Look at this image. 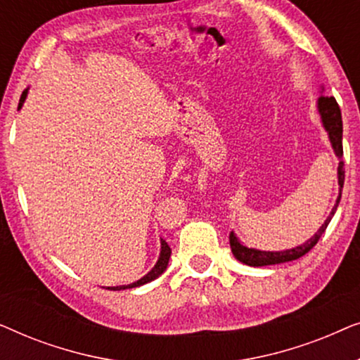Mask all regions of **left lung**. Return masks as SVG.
<instances>
[{"label": "left lung", "instance_id": "left-lung-1", "mask_svg": "<svg viewBox=\"0 0 360 360\" xmlns=\"http://www.w3.org/2000/svg\"><path fill=\"white\" fill-rule=\"evenodd\" d=\"M318 111L319 116H321L323 127L328 132L329 142H331V147L334 154L339 159L338 165V185H339V195L336 200V205L333 206L331 213L324 221L321 228L318 229V233H314L311 238H309L307 243L297 245V248L285 249V250H260L254 248H248L244 243H240L238 236L233 233L229 234V244L231 250H233L234 257L245 265H250V267H265V265H275V264H283V262H292V260H297L303 257L304 254L309 252L316 243L321 238L324 231H326L329 221L333 219L334 213H336L339 200H341L342 193V185H344V162H342V117H341V110H339V105L334 100V96H324L323 88L321 95L318 98Z\"/></svg>", "mask_w": 360, "mask_h": 360}]
</instances>
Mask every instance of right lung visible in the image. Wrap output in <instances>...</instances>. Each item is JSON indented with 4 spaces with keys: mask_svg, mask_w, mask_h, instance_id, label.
<instances>
[{
    "mask_svg": "<svg viewBox=\"0 0 360 360\" xmlns=\"http://www.w3.org/2000/svg\"><path fill=\"white\" fill-rule=\"evenodd\" d=\"M27 91H29V88H26V90L22 91L21 100H19V106H18V110H21L22 105H24V101H26V98H27ZM170 254H172V249L169 248V244H167L165 240L162 239V240H160V255H159V259H157V262H155L154 267H152L150 272H147V274L144 275V277L139 278V280H137V282H134V283H129V285H120V287H108V290H126V288H136V287H141V285H146V283L152 282V280H155L157 277H160V275L165 272L167 265H169Z\"/></svg>",
    "mask_w": 360,
    "mask_h": 360,
    "instance_id": "1",
    "label": "right lung"
}]
</instances>
